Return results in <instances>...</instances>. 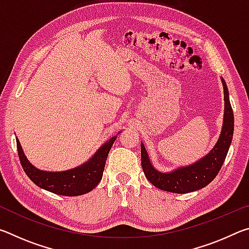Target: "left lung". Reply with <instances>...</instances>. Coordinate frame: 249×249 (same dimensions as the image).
<instances>
[{
  "label": "left lung",
  "mask_w": 249,
  "mask_h": 249,
  "mask_svg": "<svg viewBox=\"0 0 249 249\" xmlns=\"http://www.w3.org/2000/svg\"><path fill=\"white\" fill-rule=\"evenodd\" d=\"M223 89H224V124H223L221 136L216 145L211 150L209 155L191 166L182 167L170 174H161L151 166L148 155L144 144H142V167L146 178L151 184L160 190L174 193H188L196 191L208 185L217 176L221 170L223 162L226 158L227 151L233 138L234 132V114L229 98V90L226 83L222 79Z\"/></svg>",
  "instance_id": "left-lung-1"
}]
</instances>
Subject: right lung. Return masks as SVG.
Masks as SVG:
<instances>
[{"label": "right lung", "mask_w": 249, "mask_h": 249, "mask_svg": "<svg viewBox=\"0 0 249 249\" xmlns=\"http://www.w3.org/2000/svg\"><path fill=\"white\" fill-rule=\"evenodd\" d=\"M116 136L105 142L89 161L74 169L62 172H47L38 170L31 165L25 157L19 141L16 140L18 158L25 174L34 183L45 190L59 196H75L88 193L96 187L102 179L109 149L115 142Z\"/></svg>", "instance_id": "right-lung-1"}]
</instances>
